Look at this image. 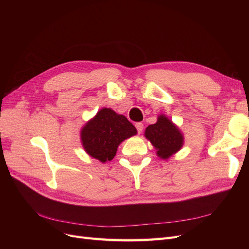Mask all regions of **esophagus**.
Wrapping results in <instances>:
<instances>
[{"instance_id": "esophagus-1", "label": "esophagus", "mask_w": 249, "mask_h": 249, "mask_svg": "<svg viewBox=\"0 0 249 249\" xmlns=\"http://www.w3.org/2000/svg\"><path fill=\"white\" fill-rule=\"evenodd\" d=\"M135 127H136V129H137V132L140 134L141 132H142V130H143V124L142 123H136L135 124Z\"/></svg>"}]
</instances>
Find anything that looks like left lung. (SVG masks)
I'll use <instances>...</instances> for the list:
<instances>
[{"instance_id": "8db88e82", "label": "left lung", "mask_w": 249, "mask_h": 249, "mask_svg": "<svg viewBox=\"0 0 249 249\" xmlns=\"http://www.w3.org/2000/svg\"><path fill=\"white\" fill-rule=\"evenodd\" d=\"M144 136L151 142L156 154L162 160L169 159L184 145V135L164 115H160L158 122L145 129Z\"/></svg>"}]
</instances>
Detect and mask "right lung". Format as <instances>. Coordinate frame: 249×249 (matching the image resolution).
Masks as SVG:
<instances>
[{
    "label": "right lung",
    "mask_w": 249,
    "mask_h": 249,
    "mask_svg": "<svg viewBox=\"0 0 249 249\" xmlns=\"http://www.w3.org/2000/svg\"><path fill=\"white\" fill-rule=\"evenodd\" d=\"M136 133V128L125 116L103 108L83 127L81 139L89 156L106 162L113 160L122 141Z\"/></svg>",
    "instance_id": "obj_1"
}]
</instances>
